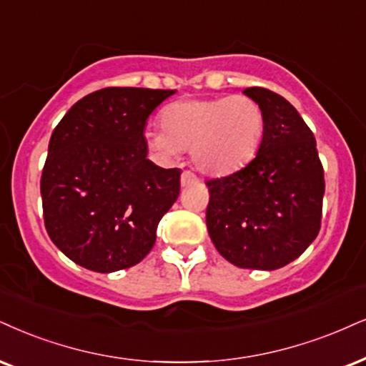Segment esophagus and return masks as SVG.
<instances>
[{
  "instance_id": "1",
  "label": "esophagus",
  "mask_w": 366,
  "mask_h": 366,
  "mask_svg": "<svg viewBox=\"0 0 366 366\" xmlns=\"http://www.w3.org/2000/svg\"><path fill=\"white\" fill-rule=\"evenodd\" d=\"M197 182V176L190 173V171H183L182 173V187H188V184L195 183Z\"/></svg>"
}]
</instances>
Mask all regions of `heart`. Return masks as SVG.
<instances>
[{
  "label": "heart",
  "mask_w": 366,
  "mask_h": 366,
  "mask_svg": "<svg viewBox=\"0 0 366 366\" xmlns=\"http://www.w3.org/2000/svg\"><path fill=\"white\" fill-rule=\"evenodd\" d=\"M161 129L146 132V142L161 159L190 149L193 164L209 176L232 174L258 152L264 129L261 107L246 94L190 98L161 112Z\"/></svg>",
  "instance_id": "1"
}]
</instances>
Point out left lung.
Returning <instances> with one entry per match:
<instances>
[{
	"label": "left lung",
	"instance_id": "left-lung-1",
	"mask_svg": "<svg viewBox=\"0 0 366 366\" xmlns=\"http://www.w3.org/2000/svg\"><path fill=\"white\" fill-rule=\"evenodd\" d=\"M244 94L263 110V139L246 168L207 182V229L229 263L272 272L317 237L324 169L312 130L285 98L258 86Z\"/></svg>",
	"mask_w": 366,
	"mask_h": 366
}]
</instances>
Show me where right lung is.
Returning a JSON list of instances; mask_svg holds the SVG:
<instances>
[{"mask_svg": "<svg viewBox=\"0 0 366 366\" xmlns=\"http://www.w3.org/2000/svg\"><path fill=\"white\" fill-rule=\"evenodd\" d=\"M174 89L105 88L81 98L54 129L40 179L49 237L98 273L130 268L156 242L179 195L182 169L147 159L149 115Z\"/></svg>", "mask_w": 366, "mask_h": 366, "instance_id": "1", "label": "right lung"}]
</instances>
